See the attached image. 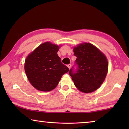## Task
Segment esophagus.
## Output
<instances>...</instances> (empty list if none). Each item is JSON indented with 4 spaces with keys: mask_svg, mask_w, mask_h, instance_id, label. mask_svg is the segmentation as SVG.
Segmentation results:
<instances>
[{
    "mask_svg": "<svg viewBox=\"0 0 129 129\" xmlns=\"http://www.w3.org/2000/svg\"><path fill=\"white\" fill-rule=\"evenodd\" d=\"M67 66H68V68H69V69H71V66H72V65H71V64H69Z\"/></svg>",
    "mask_w": 129,
    "mask_h": 129,
    "instance_id": "obj_1",
    "label": "esophagus"
}]
</instances>
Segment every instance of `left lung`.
<instances>
[{"label": "left lung", "instance_id": "obj_1", "mask_svg": "<svg viewBox=\"0 0 129 129\" xmlns=\"http://www.w3.org/2000/svg\"><path fill=\"white\" fill-rule=\"evenodd\" d=\"M77 57L69 72L75 85L84 93L93 92L103 83L108 73L105 56L90 43L80 44L73 49Z\"/></svg>", "mask_w": 129, "mask_h": 129}]
</instances>
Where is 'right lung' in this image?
I'll use <instances>...</instances> for the list:
<instances>
[{
    "label": "right lung",
    "instance_id": "add662e5",
    "mask_svg": "<svg viewBox=\"0 0 129 129\" xmlns=\"http://www.w3.org/2000/svg\"><path fill=\"white\" fill-rule=\"evenodd\" d=\"M57 45L46 42L41 44L26 58L24 69L32 85L40 91H49L57 85L69 68L61 62Z\"/></svg>",
    "mask_w": 129,
    "mask_h": 129
}]
</instances>
